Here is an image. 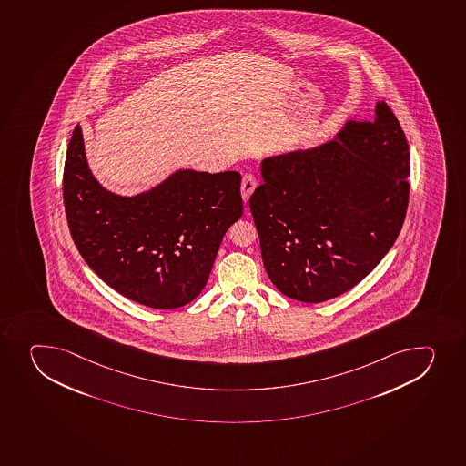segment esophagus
I'll list each match as a JSON object with an SVG mask.
<instances>
[{
    "label": "esophagus",
    "mask_w": 466,
    "mask_h": 466,
    "mask_svg": "<svg viewBox=\"0 0 466 466\" xmlns=\"http://www.w3.org/2000/svg\"><path fill=\"white\" fill-rule=\"evenodd\" d=\"M257 185H258V179L254 175H245V177L241 180V198L245 202H248L250 194L254 193Z\"/></svg>",
    "instance_id": "esophagus-1"
}]
</instances>
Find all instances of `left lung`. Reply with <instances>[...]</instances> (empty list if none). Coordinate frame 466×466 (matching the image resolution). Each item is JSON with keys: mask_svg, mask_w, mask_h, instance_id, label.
Returning a JSON list of instances; mask_svg holds the SVG:
<instances>
[{"mask_svg": "<svg viewBox=\"0 0 466 466\" xmlns=\"http://www.w3.org/2000/svg\"><path fill=\"white\" fill-rule=\"evenodd\" d=\"M409 175L406 135L384 102L327 143L264 157L249 207L278 290L318 304L368 277L401 230Z\"/></svg>", "mask_w": 466, "mask_h": 466, "instance_id": "8db88e82", "label": "left lung"}]
</instances>
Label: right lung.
<instances>
[{"mask_svg":"<svg viewBox=\"0 0 466 466\" xmlns=\"http://www.w3.org/2000/svg\"><path fill=\"white\" fill-rule=\"evenodd\" d=\"M240 173L176 170L121 196L89 168L79 125L69 139L64 203L69 232L107 286L150 309L184 307L207 284L226 230L243 214Z\"/></svg>","mask_w":466,"mask_h":466,"instance_id":"1","label":"right lung"}]
</instances>
